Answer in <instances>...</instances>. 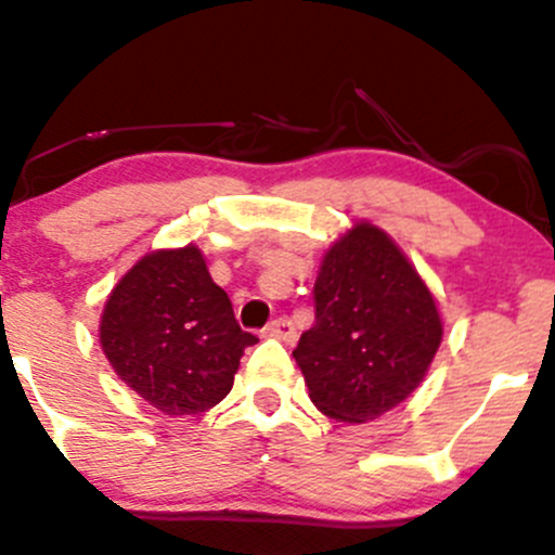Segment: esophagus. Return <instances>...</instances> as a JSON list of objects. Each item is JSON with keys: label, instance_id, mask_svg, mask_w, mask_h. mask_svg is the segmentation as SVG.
<instances>
[{"label": "esophagus", "instance_id": "obj_1", "mask_svg": "<svg viewBox=\"0 0 555 555\" xmlns=\"http://www.w3.org/2000/svg\"><path fill=\"white\" fill-rule=\"evenodd\" d=\"M266 337H271V340H282V343H293L295 340V326L289 319H276V322H271L266 326V332H262Z\"/></svg>", "mask_w": 555, "mask_h": 555}]
</instances>
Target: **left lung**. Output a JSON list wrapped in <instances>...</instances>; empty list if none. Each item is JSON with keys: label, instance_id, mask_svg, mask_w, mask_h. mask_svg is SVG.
<instances>
[{"label": "left lung", "instance_id": "obj_1", "mask_svg": "<svg viewBox=\"0 0 555 555\" xmlns=\"http://www.w3.org/2000/svg\"><path fill=\"white\" fill-rule=\"evenodd\" d=\"M317 322L293 351L313 406L337 423H370L425 380L444 337L436 297L399 244L370 220L324 253Z\"/></svg>", "mask_w": 555, "mask_h": 555}]
</instances>
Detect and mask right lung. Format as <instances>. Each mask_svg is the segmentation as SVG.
<instances>
[{"label":"right lung","mask_w":555,"mask_h":555,"mask_svg":"<svg viewBox=\"0 0 555 555\" xmlns=\"http://www.w3.org/2000/svg\"><path fill=\"white\" fill-rule=\"evenodd\" d=\"M98 335L119 380L170 417L220 404L244 348L258 343L196 244L143 255L106 297Z\"/></svg>","instance_id":"1"}]
</instances>
